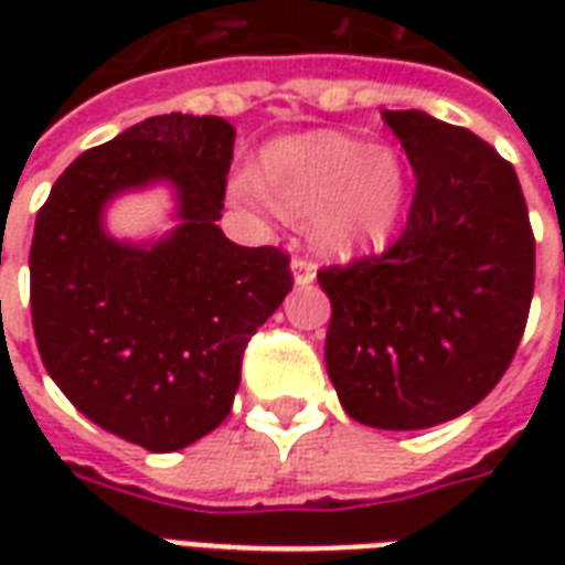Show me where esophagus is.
Here are the masks:
<instances>
[{"mask_svg": "<svg viewBox=\"0 0 565 565\" xmlns=\"http://www.w3.org/2000/svg\"><path fill=\"white\" fill-rule=\"evenodd\" d=\"M292 281L299 284V287H308V284H313V278H317V264L310 260V257H292Z\"/></svg>", "mask_w": 565, "mask_h": 565, "instance_id": "34e87169", "label": "esophagus"}]
</instances>
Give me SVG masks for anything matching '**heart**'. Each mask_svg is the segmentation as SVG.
I'll list each match as a JSON object with an SVG mask.
<instances>
[{
  "label": "heart",
  "instance_id": "1",
  "mask_svg": "<svg viewBox=\"0 0 565 565\" xmlns=\"http://www.w3.org/2000/svg\"><path fill=\"white\" fill-rule=\"evenodd\" d=\"M264 167L269 188L252 172H239L231 179V193L266 207L273 204V189L290 213L319 211L313 234L331 255L384 246L398 225L407 179L393 152L322 131L273 146Z\"/></svg>",
  "mask_w": 565,
  "mask_h": 565
}]
</instances>
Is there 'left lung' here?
I'll return each mask as SVG.
<instances>
[{
	"instance_id": "1",
	"label": "left lung",
	"mask_w": 565,
	"mask_h": 565,
	"mask_svg": "<svg viewBox=\"0 0 565 565\" xmlns=\"http://www.w3.org/2000/svg\"><path fill=\"white\" fill-rule=\"evenodd\" d=\"M416 175L384 255L319 269L326 366L343 411L419 430L481 402L508 372L534 296V231L513 163L469 128L381 110Z\"/></svg>"
}]
</instances>
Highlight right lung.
Returning <instances> with one entry per match:
<instances>
[{
	"instance_id": "obj_1",
	"label": "right lung",
	"mask_w": 565,
	"mask_h": 565,
	"mask_svg": "<svg viewBox=\"0 0 565 565\" xmlns=\"http://www.w3.org/2000/svg\"><path fill=\"white\" fill-rule=\"evenodd\" d=\"M231 158L222 117H149L78 154L34 222L43 366L87 419L158 455L228 416L248 340L292 290L281 248L237 246L216 225ZM154 180L177 188L180 225L140 247L110 238L104 204Z\"/></svg>"
}]
</instances>
